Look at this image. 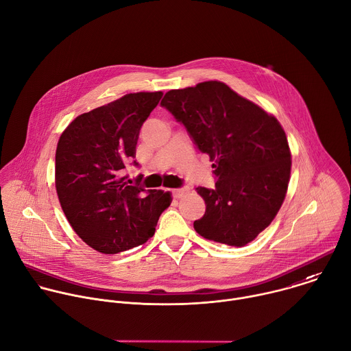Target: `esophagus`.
Wrapping results in <instances>:
<instances>
[{
    "instance_id": "obj_1",
    "label": "esophagus",
    "mask_w": 351,
    "mask_h": 351,
    "mask_svg": "<svg viewBox=\"0 0 351 351\" xmlns=\"http://www.w3.org/2000/svg\"><path fill=\"white\" fill-rule=\"evenodd\" d=\"M189 191H190L189 187H183V189H175V190H172V194H173L175 198H182V197L186 195Z\"/></svg>"
}]
</instances>
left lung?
Returning <instances> with one entry per match:
<instances>
[{"label":"left lung","instance_id":"left-lung-1","mask_svg":"<svg viewBox=\"0 0 351 351\" xmlns=\"http://www.w3.org/2000/svg\"><path fill=\"white\" fill-rule=\"evenodd\" d=\"M161 106L213 161L215 189H195L206 205L195 231L230 247L250 244L287 195L292 161L281 124L220 81L168 90Z\"/></svg>","mask_w":351,"mask_h":351}]
</instances>
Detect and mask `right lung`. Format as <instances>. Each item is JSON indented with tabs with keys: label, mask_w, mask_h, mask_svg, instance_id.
Returning a JSON list of instances; mask_svg holds the SVG:
<instances>
[{
	"label": "right lung",
	"mask_w": 351,
	"mask_h": 351,
	"mask_svg": "<svg viewBox=\"0 0 351 351\" xmlns=\"http://www.w3.org/2000/svg\"><path fill=\"white\" fill-rule=\"evenodd\" d=\"M161 96V90L124 95L78 115L60 135L59 202L78 237L97 252L114 255L145 244L172 202L169 191H146L124 176L141 128Z\"/></svg>",
	"instance_id": "add662e5"
}]
</instances>
